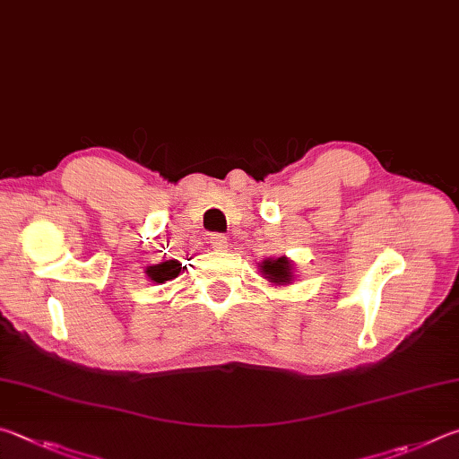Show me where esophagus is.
Listing matches in <instances>:
<instances>
[{"label":"esophagus","mask_w":459,"mask_h":459,"mask_svg":"<svg viewBox=\"0 0 459 459\" xmlns=\"http://www.w3.org/2000/svg\"><path fill=\"white\" fill-rule=\"evenodd\" d=\"M209 244H212V247H215V250H223V247H228V238L223 234H212Z\"/></svg>","instance_id":"34e87169"}]
</instances>
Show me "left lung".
I'll list each match as a JSON object with an SVG mask.
<instances>
[{
  "label": "left lung",
  "mask_w": 459,
  "mask_h": 459,
  "mask_svg": "<svg viewBox=\"0 0 459 459\" xmlns=\"http://www.w3.org/2000/svg\"><path fill=\"white\" fill-rule=\"evenodd\" d=\"M260 270L264 272V276H266L270 282L274 284H284L288 282L290 284V278H292V264L288 262L286 258H278V260H264Z\"/></svg>",
  "instance_id": "8db88e82"
}]
</instances>
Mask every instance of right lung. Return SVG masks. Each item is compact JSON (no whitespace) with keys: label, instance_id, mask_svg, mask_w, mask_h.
Returning <instances> with one entry per match:
<instances>
[{"label":"right lung","instance_id":"1","mask_svg":"<svg viewBox=\"0 0 459 459\" xmlns=\"http://www.w3.org/2000/svg\"><path fill=\"white\" fill-rule=\"evenodd\" d=\"M179 272H181L179 262H177V260H165V262L157 264V266H149L147 268V276L152 280V282L163 284V282H167V280H173V278L179 276Z\"/></svg>","mask_w":459,"mask_h":459}]
</instances>
